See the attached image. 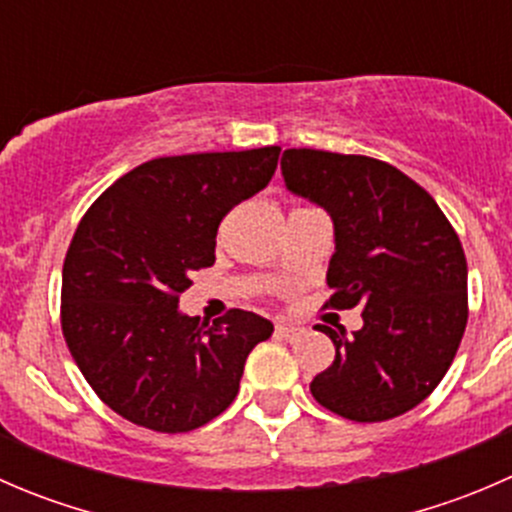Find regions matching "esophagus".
Listing matches in <instances>:
<instances>
[{"label": "esophagus", "mask_w": 512, "mask_h": 512, "mask_svg": "<svg viewBox=\"0 0 512 512\" xmlns=\"http://www.w3.org/2000/svg\"><path fill=\"white\" fill-rule=\"evenodd\" d=\"M277 334H280L282 339H287V342H294V339L302 337L304 329L297 327V324H277Z\"/></svg>", "instance_id": "esophagus-1"}]
</instances>
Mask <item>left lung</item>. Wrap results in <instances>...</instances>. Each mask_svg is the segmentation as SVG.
Segmentation results:
<instances>
[{"mask_svg":"<svg viewBox=\"0 0 512 512\" xmlns=\"http://www.w3.org/2000/svg\"><path fill=\"white\" fill-rule=\"evenodd\" d=\"M289 193L334 223L329 304L364 307L352 337L317 324L337 347L309 384L324 409L359 423L421 404L446 376L468 322V265L436 200L384 160L289 148Z\"/></svg>","mask_w":512,"mask_h":512,"instance_id":"1","label":"left lung"}]
</instances>
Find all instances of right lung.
Here are the masks:
<instances>
[{"mask_svg":"<svg viewBox=\"0 0 512 512\" xmlns=\"http://www.w3.org/2000/svg\"><path fill=\"white\" fill-rule=\"evenodd\" d=\"M280 146L153 158L86 210L61 277V329L98 399L160 433L205 426L235 401L272 322L178 309L190 272L215 262L220 220L272 180Z\"/></svg>","mask_w":512,"mask_h":512,"instance_id":"right-lung-1","label":"right lung"}]
</instances>
